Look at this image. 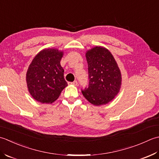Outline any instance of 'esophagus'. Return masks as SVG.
I'll list each match as a JSON object with an SVG mask.
<instances>
[{
  "instance_id": "obj_1",
  "label": "esophagus",
  "mask_w": 159,
  "mask_h": 159,
  "mask_svg": "<svg viewBox=\"0 0 159 159\" xmlns=\"http://www.w3.org/2000/svg\"><path fill=\"white\" fill-rule=\"evenodd\" d=\"M69 84H73V85L77 86V81L75 80V81H74V82H69Z\"/></svg>"
}]
</instances>
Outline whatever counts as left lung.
<instances>
[{
  "mask_svg": "<svg viewBox=\"0 0 159 159\" xmlns=\"http://www.w3.org/2000/svg\"><path fill=\"white\" fill-rule=\"evenodd\" d=\"M89 84L82 90L84 98L95 106L111 102L121 86V74L114 57L103 47H95L86 51Z\"/></svg>",
  "mask_w": 159,
  "mask_h": 159,
  "instance_id": "obj_1",
  "label": "left lung"
}]
</instances>
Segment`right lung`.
Here are the masks:
<instances>
[{
	"instance_id": "add662e5",
	"label": "right lung",
	"mask_w": 159,
	"mask_h": 159,
	"mask_svg": "<svg viewBox=\"0 0 159 159\" xmlns=\"http://www.w3.org/2000/svg\"><path fill=\"white\" fill-rule=\"evenodd\" d=\"M63 54L57 48H45L35 56L29 66L26 75L27 88L36 101L53 103L68 86L60 65Z\"/></svg>"
}]
</instances>
